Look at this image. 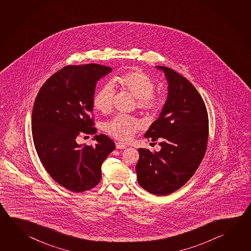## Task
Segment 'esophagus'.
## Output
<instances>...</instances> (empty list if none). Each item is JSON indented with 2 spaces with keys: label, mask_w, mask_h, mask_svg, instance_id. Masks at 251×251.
Returning <instances> with one entry per match:
<instances>
[{
  "label": "esophagus",
  "mask_w": 251,
  "mask_h": 251,
  "mask_svg": "<svg viewBox=\"0 0 251 251\" xmlns=\"http://www.w3.org/2000/svg\"><path fill=\"white\" fill-rule=\"evenodd\" d=\"M115 146H116V149H126L127 148L126 145H124L123 143H120V142L116 143Z\"/></svg>",
  "instance_id": "1"
}]
</instances>
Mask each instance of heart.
Masks as SVG:
<instances>
[{
	"instance_id": "heart-1",
	"label": "heart",
	"mask_w": 251,
	"mask_h": 251,
	"mask_svg": "<svg viewBox=\"0 0 251 251\" xmlns=\"http://www.w3.org/2000/svg\"><path fill=\"white\" fill-rule=\"evenodd\" d=\"M114 86L137 100V106L147 115H156L162 107V100L153 94L156 85L152 78L144 71L135 70L115 76L112 80V84H103L94 93L93 107L103 115H108L112 111L115 97ZM141 127L139 120L131 116L119 115L106 124L105 130L116 140L127 142Z\"/></svg>"
}]
</instances>
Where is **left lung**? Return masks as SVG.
<instances>
[{
	"instance_id": "1",
	"label": "left lung",
	"mask_w": 251,
	"mask_h": 251,
	"mask_svg": "<svg viewBox=\"0 0 251 251\" xmlns=\"http://www.w3.org/2000/svg\"><path fill=\"white\" fill-rule=\"evenodd\" d=\"M168 83L167 101L158 119L145 133L161 150L138 149L137 181L143 189L166 196L193 176L205 154L209 135L206 106L193 84L170 68L156 66Z\"/></svg>"
}]
</instances>
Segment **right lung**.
<instances>
[{"mask_svg":"<svg viewBox=\"0 0 251 251\" xmlns=\"http://www.w3.org/2000/svg\"><path fill=\"white\" fill-rule=\"evenodd\" d=\"M110 67L91 63L68 65L46 81L36 97L31 131L45 169L73 192L93 189L101 179V165L115 148L106 135H95V145L76 143L80 134L94 135L93 98L98 81Z\"/></svg>","mask_w":251,"mask_h":251,"instance_id":"1","label":"right lung"}]
</instances>
